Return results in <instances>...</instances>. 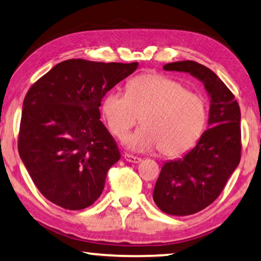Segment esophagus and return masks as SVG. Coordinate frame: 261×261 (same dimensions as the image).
<instances>
[{
    "label": "esophagus",
    "mask_w": 261,
    "mask_h": 261,
    "mask_svg": "<svg viewBox=\"0 0 261 261\" xmlns=\"http://www.w3.org/2000/svg\"><path fill=\"white\" fill-rule=\"evenodd\" d=\"M123 158H125V160H126L127 162H130V163H139V162L142 161L141 158H139V156H134V155H132V154H125V156H123Z\"/></svg>",
    "instance_id": "esophagus-1"
}]
</instances>
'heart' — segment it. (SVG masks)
I'll return each mask as SVG.
<instances>
[{
  "mask_svg": "<svg viewBox=\"0 0 261 261\" xmlns=\"http://www.w3.org/2000/svg\"><path fill=\"white\" fill-rule=\"evenodd\" d=\"M111 133L125 139L139 121L142 127L128 138L133 149H159L167 158L187 154L196 146L206 122V102L177 80L143 73L129 80L126 93L112 91L102 102Z\"/></svg>",
  "mask_w": 261,
  "mask_h": 261,
  "instance_id": "1",
  "label": "heart"
}]
</instances>
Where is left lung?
Here are the masks:
<instances>
[{
    "label": "left lung",
    "mask_w": 261,
    "mask_h": 261,
    "mask_svg": "<svg viewBox=\"0 0 261 261\" xmlns=\"http://www.w3.org/2000/svg\"><path fill=\"white\" fill-rule=\"evenodd\" d=\"M163 70L189 72L202 80L211 97L210 128L182 159L163 164L154 188V202L163 212L188 216L215 202L240 162V108L225 84L202 64L175 62Z\"/></svg>",
    "instance_id": "obj_1"
}]
</instances>
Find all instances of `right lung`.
<instances>
[{
    "label": "right lung",
    "mask_w": 261,
    "mask_h": 261,
    "mask_svg": "<svg viewBox=\"0 0 261 261\" xmlns=\"http://www.w3.org/2000/svg\"><path fill=\"white\" fill-rule=\"evenodd\" d=\"M138 65L67 59L28 91L18 153L35 186L56 205L82 210L101 195L120 151L100 121L99 107Z\"/></svg>",
    "instance_id": "right-lung-1"
}]
</instances>
